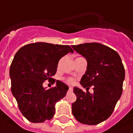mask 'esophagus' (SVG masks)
I'll use <instances>...</instances> for the list:
<instances>
[{"mask_svg": "<svg viewBox=\"0 0 133 133\" xmlns=\"http://www.w3.org/2000/svg\"><path fill=\"white\" fill-rule=\"evenodd\" d=\"M69 91H73V88L71 86H69Z\"/></svg>", "mask_w": 133, "mask_h": 133, "instance_id": "obj_1", "label": "esophagus"}]
</instances>
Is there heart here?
Returning a JSON list of instances; mask_svg holds the SVG:
<instances>
[{
	"instance_id": "1",
	"label": "heart",
	"mask_w": 133,
	"mask_h": 133,
	"mask_svg": "<svg viewBox=\"0 0 133 133\" xmlns=\"http://www.w3.org/2000/svg\"><path fill=\"white\" fill-rule=\"evenodd\" d=\"M65 82L70 83V84H73L75 83V80L73 79V78H68L66 79H65Z\"/></svg>"
}]
</instances>
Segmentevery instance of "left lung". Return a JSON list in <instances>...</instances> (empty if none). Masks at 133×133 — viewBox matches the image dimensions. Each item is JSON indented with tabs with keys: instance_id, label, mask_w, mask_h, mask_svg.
I'll return each instance as SVG.
<instances>
[{
	"instance_id": "1",
	"label": "left lung",
	"mask_w": 133,
	"mask_h": 133,
	"mask_svg": "<svg viewBox=\"0 0 133 133\" xmlns=\"http://www.w3.org/2000/svg\"><path fill=\"white\" fill-rule=\"evenodd\" d=\"M72 47L87 60L80 83L87 89L93 86L94 89L91 94L74 87L77 99L72 104L73 115L82 124L98 125L111 116L121 96L125 68L119 54L106 45L93 42Z\"/></svg>"
}]
</instances>
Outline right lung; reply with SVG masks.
Here are the masks:
<instances>
[{
	"label": "right lung",
	"instance_id": "right-lung-1",
	"mask_svg": "<svg viewBox=\"0 0 133 133\" xmlns=\"http://www.w3.org/2000/svg\"><path fill=\"white\" fill-rule=\"evenodd\" d=\"M68 52H73L69 45L36 42L24 45L15 55L9 72L11 92L19 110L29 122L51 119L55 103L66 95L68 86L52 77L57 72L60 58ZM46 79L55 82L56 86L45 89L42 84Z\"/></svg>",
	"mask_w": 133,
	"mask_h": 133
}]
</instances>
